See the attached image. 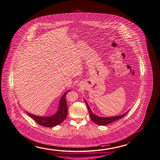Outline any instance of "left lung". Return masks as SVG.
<instances>
[{
	"instance_id": "left-lung-1",
	"label": "left lung",
	"mask_w": 160,
	"mask_h": 160,
	"mask_svg": "<svg viewBox=\"0 0 160 160\" xmlns=\"http://www.w3.org/2000/svg\"><path fill=\"white\" fill-rule=\"evenodd\" d=\"M84 102H85V103L87 105L91 119L97 125H102V126H105V125H108L111 123L116 121L117 120H118V119L122 118L123 117L125 116V115L128 112V111L127 112H126L125 113L122 114V115H121V116L119 115V116H117L111 117H99L94 114L92 112V111H91L90 108L89 107V106L88 105L87 102L85 100H84Z\"/></svg>"
}]
</instances>
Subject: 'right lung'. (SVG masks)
Segmentation results:
<instances>
[{
    "label": "right lung",
    "instance_id": "right-lung-1",
    "mask_svg": "<svg viewBox=\"0 0 160 160\" xmlns=\"http://www.w3.org/2000/svg\"><path fill=\"white\" fill-rule=\"evenodd\" d=\"M70 90L66 91L62 96L60 102L58 109L55 114L50 117H42L35 116L29 112H26V113L39 125L47 128H53L61 123L66 118L68 114V106L65 96L68 92Z\"/></svg>",
    "mask_w": 160,
    "mask_h": 160
}]
</instances>
